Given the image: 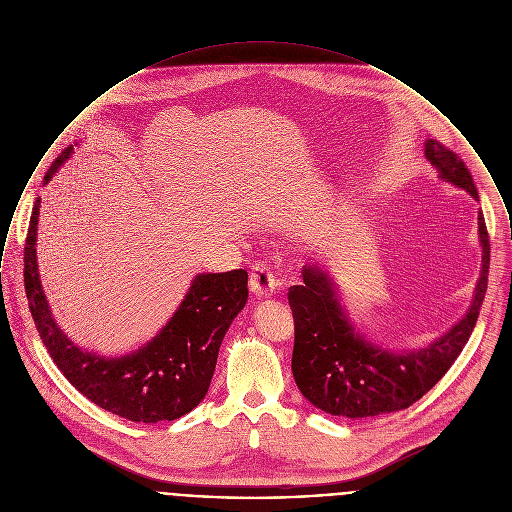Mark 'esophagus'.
I'll list each match as a JSON object with an SVG mask.
<instances>
[{
	"instance_id": "1",
	"label": "esophagus",
	"mask_w": 512,
	"mask_h": 512,
	"mask_svg": "<svg viewBox=\"0 0 512 512\" xmlns=\"http://www.w3.org/2000/svg\"><path fill=\"white\" fill-rule=\"evenodd\" d=\"M249 289L259 299H271L277 289V279L273 271L265 265H255L249 275Z\"/></svg>"
}]
</instances>
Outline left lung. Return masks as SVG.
<instances>
[{
    "mask_svg": "<svg viewBox=\"0 0 512 512\" xmlns=\"http://www.w3.org/2000/svg\"><path fill=\"white\" fill-rule=\"evenodd\" d=\"M425 158L437 178L465 190L479 202L467 166L437 140H425ZM481 271L467 312L441 336L417 346L392 350L370 340L348 316L338 285L322 263L303 269V285L289 291L295 316L293 376L301 394L330 415L366 419L406 409L423 398L451 368L467 344L489 281L491 245L479 211Z\"/></svg>",
    "mask_w": 512,
    "mask_h": 512,
    "instance_id": "1",
    "label": "left lung"
}]
</instances>
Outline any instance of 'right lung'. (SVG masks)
I'll use <instances>...</instances> for the list:
<instances>
[{
  "label": "right lung",
  "instance_id": "obj_1",
  "mask_svg": "<svg viewBox=\"0 0 512 512\" xmlns=\"http://www.w3.org/2000/svg\"><path fill=\"white\" fill-rule=\"evenodd\" d=\"M75 146L51 164L43 186L73 156ZM39 207L41 198L31 211L23 279L37 332L63 376L99 408L136 423L174 421L196 408L209 390L223 336L247 303V273H198L156 336L132 352L103 356L75 344L53 316L37 267Z\"/></svg>",
  "mask_w": 512,
  "mask_h": 512
}]
</instances>
